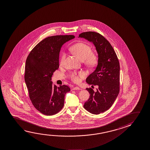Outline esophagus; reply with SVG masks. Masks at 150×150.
I'll use <instances>...</instances> for the list:
<instances>
[{"mask_svg": "<svg viewBox=\"0 0 150 150\" xmlns=\"http://www.w3.org/2000/svg\"><path fill=\"white\" fill-rule=\"evenodd\" d=\"M81 89L80 88H79V87H74L73 88V90H81Z\"/></svg>", "mask_w": 150, "mask_h": 150, "instance_id": "esophagus-1", "label": "esophagus"}]
</instances>
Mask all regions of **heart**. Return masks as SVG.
Masks as SVG:
<instances>
[{
    "mask_svg": "<svg viewBox=\"0 0 150 150\" xmlns=\"http://www.w3.org/2000/svg\"><path fill=\"white\" fill-rule=\"evenodd\" d=\"M71 50L82 61L84 60L86 64L89 66H93L96 64L97 57L95 54L91 52V48L88 45L83 43H78L71 47ZM65 57V53H63L59 61L61 65L64 63ZM84 76L85 74L83 71H80L79 73H73L71 75V80L74 83H79Z\"/></svg>",
    "mask_w": 150,
    "mask_h": 150,
    "instance_id": "1",
    "label": "heart"
}]
</instances>
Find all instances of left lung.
Segmentation results:
<instances>
[{
	"mask_svg": "<svg viewBox=\"0 0 150 150\" xmlns=\"http://www.w3.org/2000/svg\"><path fill=\"white\" fill-rule=\"evenodd\" d=\"M79 38L92 42L98 54V64L94 71L86 79L87 83L97 86L96 91L86 88L91 94L83 107L89 112L98 115L108 110L119 93L120 65L110 43L98 33L83 32Z\"/></svg>",
	"mask_w": 150,
	"mask_h": 150,
	"instance_id": "left-lung-1",
	"label": "left lung"
}]
</instances>
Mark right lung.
I'll return each mask as SVG.
<instances>
[{
	"mask_svg": "<svg viewBox=\"0 0 150 150\" xmlns=\"http://www.w3.org/2000/svg\"><path fill=\"white\" fill-rule=\"evenodd\" d=\"M74 35L47 37L30 52L25 62V81L32 104L47 115L59 112L64 106L65 94L70 91L66 85L52 83V77L59 67V55L62 45L74 39Z\"/></svg>",
	"mask_w": 150,
	"mask_h": 150,
	"instance_id": "add662e5",
	"label": "right lung"
}]
</instances>
